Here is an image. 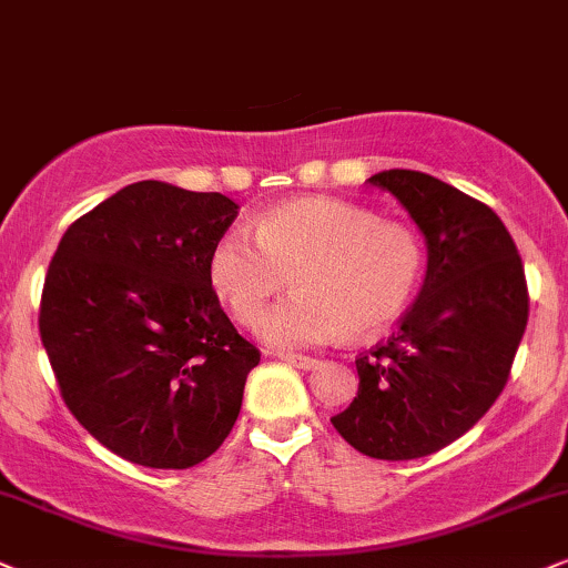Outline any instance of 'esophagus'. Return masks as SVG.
I'll return each mask as SVG.
<instances>
[{
  "label": "esophagus",
  "mask_w": 568,
  "mask_h": 568,
  "mask_svg": "<svg viewBox=\"0 0 568 568\" xmlns=\"http://www.w3.org/2000/svg\"><path fill=\"white\" fill-rule=\"evenodd\" d=\"M283 362H288L291 367H298V369H317L320 367V358L314 356H298V354H283L280 356Z\"/></svg>",
  "instance_id": "1"
}]
</instances>
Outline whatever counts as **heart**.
<instances>
[{
    "instance_id": "1",
    "label": "heart",
    "mask_w": 568,
    "mask_h": 568,
    "mask_svg": "<svg viewBox=\"0 0 568 568\" xmlns=\"http://www.w3.org/2000/svg\"><path fill=\"white\" fill-rule=\"evenodd\" d=\"M220 235L210 256L214 291L233 317L254 325L285 285L298 293L270 308L262 337L308 348L346 329L367 337L390 327L425 277V246L412 227L337 199H301Z\"/></svg>"
}]
</instances>
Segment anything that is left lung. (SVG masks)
<instances>
[{
    "label": "left lung",
    "mask_w": 568,
    "mask_h": 568,
    "mask_svg": "<svg viewBox=\"0 0 568 568\" xmlns=\"http://www.w3.org/2000/svg\"><path fill=\"white\" fill-rule=\"evenodd\" d=\"M427 243L419 298L396 335L356 358L358 393L333 427L358 454L408 462L462 437L504 393L529 317L511 233L490 206L427 172L383 170Z\"/></svg>",
    "instance_id": "8db88e82"
}]
</instances>
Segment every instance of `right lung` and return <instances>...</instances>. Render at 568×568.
<instances>
[{
	"label": "right lung",
	"mask_w": 568,
	"mask_h": 568,
	"mask_svg": "<svg viewBox=\"0 0 568 568\" xmlns=\"http://www.w3.org/2000/svg\"><path fill=\"white\" fill-rule=\"evenodd\" d=\"M239 217L222 193L125 185L62 235L39 333L70 412L104 448L189 469L225 443L260 351L212 288L210 256Z\"/></svg>",
	"instance_id": "obj_1"
}]
</instances>
